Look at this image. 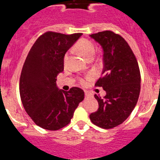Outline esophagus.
Masks as SVG:
<instances>
[{"instance_id":"obj_1","label":"esophagus","mask_w":160,"mask_h":160,"mask_svg":"<svg viewBox=\"0 0 160 160\" xmlns=\"http://www.w3.org/2000/svg\"><path fill=\"white\" fill-rule=\"evenodd\" d=\"M85 97H86V98H90V97H91V95H90V94H89L88 92H87V91H86V92H85Z\"/></svg>"}]
</instances>
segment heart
I'll return each instance as SVG.
<instances>
[{
  "mask_svg": "<svg viewBox=\"0 0 160 160\" xmlns=\"http://www.w3.org/2000/svg\"><path fill=\"white\" fill-rule=\"evenodd\" d=\"M77 49L83 55V57L87 59V60H88L90 58L94 57L96 52V48L95 46L94 45V43L90 42V41L85 40V39L78 42V43L77 45ZM68 59H69V53H66V55L64 56L65 64L67 62ZM81 82L82 83V84H84V83L86 82V80L81 79Z\"/></svg>",
  "mask_w": 160,
  "mask_h": 160,
  "instance_id": "1",
  "label": "heart"
}]
</instances>
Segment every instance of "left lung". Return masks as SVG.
I'll return each instance as SVG.
<instances>
[{
	"mask_svg": "<svg viewBox=\"0 0 160 160\" xmlns=\"http://www.w3.org/2000/svg\"><path fill=\"white\" fill-rule=\"evenodd\" d=\"M90 36L102 48L103 70L95 86L107 93L103 98L94 94L99 107L90 118L94 125L111 129L122 123L135 108L140 92V71L135 54L120 35L107 30Z\"/></svg>",
	"mask_w": 160,
	"mask_h": 160,
	"instance_id": "8db88e82",
	"label": "left lung"
}]
</instances>
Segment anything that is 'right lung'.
Listing matches in <instances>:
<instances>
[{"label": "right lung", "mask_w": 160, "mask_h": 160, "mask_svg": "<svg viewBox=\"0 0 160 160\" xmlns=\"http://www.w3.org/2000/svg\"><path fill=\"white\" fill-rule=\"evenodd\" d=\"M82 33L66 35L46 32L29 50L20 78L19 90L25 111L38 126L57 131L70 123L84 99V91L72 87L59 90L58 74L64 70V56Z\"/></svg>", "instance_id": "add662e5"}]
</instances>
